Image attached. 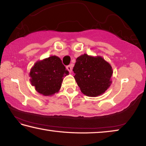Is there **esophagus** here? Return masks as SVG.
Masks as SVG:
<instances>
[{"label":"esophagus","instance_id":"esophagus-1","mask_svg":"<svg viewBox=\"0 0 146 146\" xmlns=\"http://www.w3.org/2000/svg\"><path fill=\"white\" fill-rule=\"evenodd\" d=\"M66 68H67V70L69 71V72L71 73V71H72V68H71V66H68L67 67H66Z\"/></svg>","mask_w":146,"mask_h":146}]
</instances>
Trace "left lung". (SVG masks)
Returning <instances> with one entry per match:
<instances>
[{"label": "left lung", "mask_w": 146, "mask_h": 146, "mask_svg": "<svg viewBox=\"0 0 146 146\" xmlns=\"http://www.w3.org/2000/svg\"><path fill=\"white\" fill-rule=\"evenodd\" d=\"M73 71L81 92L88 97L102 95L112 83L111 66L100 56L80 55L76 58Z\"/></svg>", "instance_id": "left-lung-1"}]
</instances>
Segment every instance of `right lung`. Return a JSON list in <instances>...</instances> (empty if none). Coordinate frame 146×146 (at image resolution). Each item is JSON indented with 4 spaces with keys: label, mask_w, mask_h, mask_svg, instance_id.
<instances>
[{
    "label": "right lung",
    "mask_w": 146,
    "mask_h": 146,
    "mask_svg": "<svg viewBox=\"0 0 146 146\" xmlns=\"http://www.w3.org/2000/svg\"><path fill=\"white\" fill-rule=\"evenodd\" d=\"M69 71L55 55L38 60L34 64L29 72L30 82L38 93L44 96H52L58 93L64 76Z\"/></svg>",
    "instance_id": "1"
}]
</instances>
